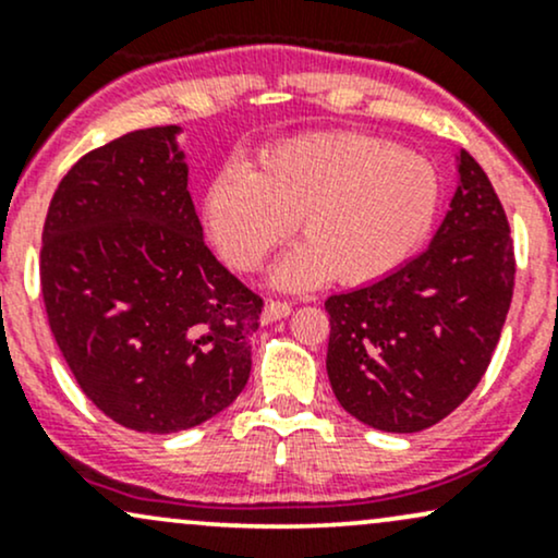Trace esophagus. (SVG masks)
Returning a JSON list of instances; mask_svg holds the SVG:
<instances>
[{
	"mask_svg": "<svg viewBox=\"0 0 558 558\" xmlns=\"http://www.w3.org/2000/svg\"><path fill=\"white\" fill-rule=\"evenodd\" d=\"M291 315V304L288 301H267L265 310H262V319L265 323H275V319H283Z\"/></svg>",
	"mask_w": 558,
	"mask_h": 558,
	"instance_id": "esophagus-1",
	"label": "esophagus"
}]
</instances>
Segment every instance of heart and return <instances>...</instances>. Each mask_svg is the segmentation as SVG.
I'll list each match as a JSON object with an SVG mask.
<instances>
[{"label":"heart","instance_id":"b5f03b06","mask_svg":"<svg viewBox=\"0 0 558 558\" xmlns=\"http://www.w3.org/2000/svg\"><path fill=\"white\" fill-rule=\"evenodd\" d=\"M444 183L427 157L364 133H315L262 151L254 168L228 165L209 183L204 217L217 248L254 270L280 241H304L275 267L280 288L386 278L425 243Z\"/></svg>","mask_w":558,"mask_h":558}]
</instances>
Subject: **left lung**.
I'll use <instances>...</instances> for the list:
<instances>
[{
    "mask_svg": "<svg viewBox=\"0 0 558 558\" xmlns=\"http://www.w3.org/2000/svg\"><path fill=\"white\" fill-rule=\"evenodd\" d=\"M433 243L375 283L325 301L328 377L351 417L420 433L475 390L514 293V243L496 191L462 149Z\"/></svg>",
    "mask_w": 558,
    "mask_h": 558,
    "instance_id": "left-lung-1",
    "label": "left lung"
}]
</instances>
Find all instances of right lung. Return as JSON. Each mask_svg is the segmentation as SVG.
<instances>
[{"mask_svg":"<svg viewBox=\"0 0 558 558\" xmlns=\"http://www.w3.org/2000/svg\"><path fill=\"white\" fill-rule=\"evenodd\" d=\"M178 125L83 155L41 233V296L70 373L96 409L136 433L202 425L252 373L262 299L202 235Z\"/></svg>","mask_w":558,"mask_h":558,"instance_id":"1","label":"right lung"}]
</instances>
